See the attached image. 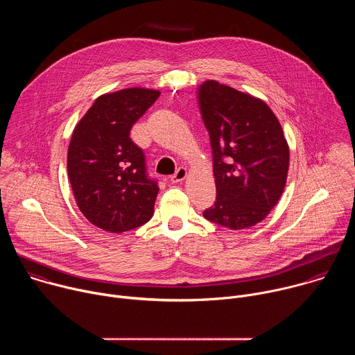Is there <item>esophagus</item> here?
Instances as JSON below:
<instances>
[{
    "label": "esophagus",
    "instance_id": "1",
    "mask_svg": "<svg viewBox=\"0 0 355 355\" xmlns=\"http://www.w3.org/2000/svg\"><path fill=\"white\" fill-rule=\"evenodd\" d=\"M187 177V168L185 167H178L177 171L171 175V181L175 184V182H181L182 180H185Z\"/></svg>",
    "mask_w": 355,
    "mask_h": 355
}]
</instances>
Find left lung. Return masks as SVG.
I'll list each match as a JSON object with an SVG mask.
<instances>
[{"label":"left lung","instance_id":"8db88e82","mask_svg":"<svg viewBox=\"0 0 355 355\" xmlns=\"http://www.w3.org/2000/svg\"><path fill=\"white\" fill-rule=\"evenodd\" d=\"M209 133L216 184L205 219L233 230L254 226L277 205L286 182L289 148L282 128L261 99L215 80L196 89Z\"/></svg>","mask_w":355,"mask_h":355}]
</instances>
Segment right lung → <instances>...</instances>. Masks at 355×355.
<instances>
[{
	"instance_id": "right-lung-1",
	"label": "right lung",
	"mask_w": 355,
	"mask_h": 355,
	"mask_svg": "<svg viewBox=\"0 0 355 355\" xmlns=\"http://www.w3.org/2000/svg\"><path fill=\"white\" fill-rule=\"evenodd\" d=\"M159 96L146 88L101 95L73 132L69 180L80 211L99 229L122 233L153 216L159 182L130 130Z\"/></svg>"
}]
</instances>
